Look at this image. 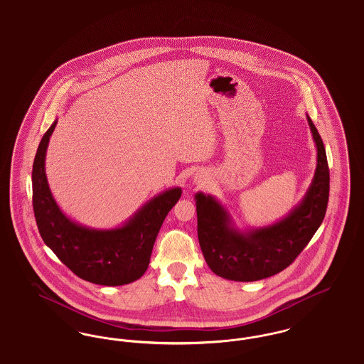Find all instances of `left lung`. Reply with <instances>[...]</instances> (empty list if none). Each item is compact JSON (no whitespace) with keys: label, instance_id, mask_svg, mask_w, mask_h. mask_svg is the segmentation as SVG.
Here are the masks:
<instances>
[{"label":"left lung","instance_id":"left-lung-1","mask_svg":"<svg viewBox=\"0 0 364 364\" xmlns=\"http://www.w3.org/2000/svg\"><path fill=\"white\" fill-rule=\"evenodd\" d=\"M318 150L311 187L299 208L277 224L242 233L214 198L196 193L198 239L208 267L232 281H258L287 269L321 226L329 202V165L323 141L307 116Z\"/></svg>","mask_w":364,"mask_h":364}]
</instances>
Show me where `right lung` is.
Returning a JSON list of instances; mask_svg holds the SVG:
<instances>
[{
  "label": "right lung",
  "mask_w": 364,
  "mask_h": 364,
  "mask_svg": "<svg viewBox=\"0 0 364 364\" xmlns=\"http://www.w3.org/2000/svg\"><path fill=\"white\" fill-rule=\"evenodd\" d=\"M57 122L41 140L33 165V208L45 244L72 273L88 282L117 287L141 277L149 267L161 225L181 196L172 188L149 202L125 225L94 230L67 218L49 190L45 156Z\"/></svg>",
  "instance_id": "obj_1"
}]
</instances>
